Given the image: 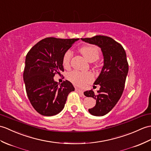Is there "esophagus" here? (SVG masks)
Instances as JSON below:
<instances>
[{"instance_id": "esophagus-1", "label": "esophagus", "mask_w": 151, "mask_h": 151, "mask_svg": "<svg viewBox=\"0 0 151 151\" xmlns=\"http://www.w3.org/2000/svg\"><path fill=\"white\" fill-rule=\"evenodd\" d=\"M76 91L78 93H79L80 94H82L83 95V91L82 90H81V89H78V88H76Z\"/></svg>"}]
</instances>
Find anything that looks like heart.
Segmentation results:
<instances>
[{"label": "heart", "mask_w": 151, "mask_h": 151, "mask_svg": "<svg viewBox=\"0 0 151 151\" xmlns=\"http://www.w3.org/2000/svg\"><path fill=\"white\" fill-rule=\"evenodd\" d=\"M80 51L89 62H94L99 58V50L95 46H84L80 49ZM72 51L68 50L62 58V64L64 68L69 66L70 60L72 57ZM68 78L72 83L78 86H83L86 83L91 82L93 80V75L91 73H82L78 71H73L69 73Z\"/></svg>", "instance_id": "1"}]
</instances>
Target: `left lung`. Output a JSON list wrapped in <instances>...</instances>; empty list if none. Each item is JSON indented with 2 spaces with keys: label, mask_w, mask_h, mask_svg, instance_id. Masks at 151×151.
<instances>
[{
  "label": "left lung",
  "mask_w": 151,
  "mask_h": 151,
  "mask_svg": "<svg viewBox=\"0 0 151 151\" xmlns=\"http://www.w3.org/2000/svg\"><path fill=\"white\" fill-rule=\"evenodd\" d=\"M81 40L97 45L102 52L104 65L94 82L95 85H99L100 88L97 93H94L93 89L83 93L86 96L96 100L94 107L89 109V113L102 116L113 109L123 93L129 71L127 56L122 45L111 37L96 35Z\"/></svg>",
  "instance_id": "1"
}]
</instances>
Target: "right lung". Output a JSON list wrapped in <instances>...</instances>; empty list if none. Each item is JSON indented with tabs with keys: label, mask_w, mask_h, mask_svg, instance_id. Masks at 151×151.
I'll return each instance as SVG.
<instances>
[{
	"label": "right lung",
	"mask_w": 151,
	"mask_h": 151,
	"mask_svg": "<svg viewBox=\"0 0 151 151\" xmlns=\"http://www.w3.org/2000/svg\"><path fill=\"white\" fill-rule=\"evenodd\" d=\"M78 40L46 38L38 42L27 52L24 82L28 99L39 114L51 116L60 113L68 94L75 91L68 80L59 85L53 77L56 73L60 75L64 71L63 56Z\"/></svg>",
	"instance_id": "1"
}]
</instances>
